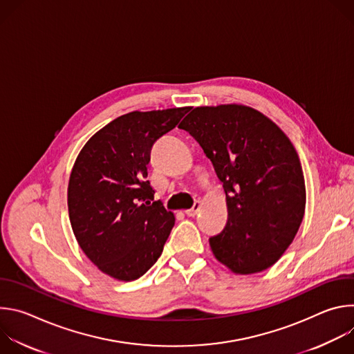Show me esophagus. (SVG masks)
Instances as JSON below:
<instances>
[{"instance_id": "obj_1", "label": "esophagus", "mask_w": 354, "mask_h": 354, "mask_svg": "<svg viewBox=\"0 0 354 354\" xmlns=\"http://www.w3.org/2000/svg\"><path fill=\"white\" fill-rule=\"evenodd\" d=\"M200 206H201V205H200V201H198V200H196L192 209H189V210H185V214H186V216H189V217H193V216H196V213L198 212Z\"/></svg>"}]
</instances>
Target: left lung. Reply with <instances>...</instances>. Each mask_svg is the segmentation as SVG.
<instances>
[{
    "mask_svg": "<svg viewBox=\"0 0 354 354\" xmlns=\"http://www.w3.org/2000/svg\"><path fill=\"white\" fill-rule=\"evenodd\" d=\"M203 148L225 192L228 221L212 236L214 257L234 273L274 265L306 212V182L288 137L243 105L194 108L179 124Z\"/></svg>",
    "mask_w": 354,
    "mask_h": 354,
    "instance_id": "obj_1",
    "label": "left lung"
}]
</instances>
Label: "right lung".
<instances>
[{
    "instance_id": "1",
    "label": "right lung",
    "mask_w": 354,
    "mask_h": 354,
    "mask_svg": "<svg viewBox=\"0 0 354 354\" xmlns=\"http://www.w3.org/2000/svg\"><path fill=\"white\" fill-rule=\"evenodd\" d=\"M190 108L130 112L93 134L68 182L74 235L100 272L122 281L141 277L161 257L175 224L147 180L154 142Z\"/></svg>"
}]
</instances>
